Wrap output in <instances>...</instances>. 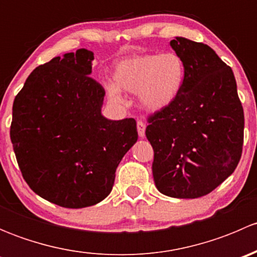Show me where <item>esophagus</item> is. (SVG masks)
Returning <instances> with one entry per match:
<instances>
[{
  "instance_id": "obj_1",
  "label": "esophagus",
  "mask_w": 257,
  "mask_h": 257,
  "mask_svg": "<svg viewBox=\"0 0 257 257\" xmlns=\"http://www.w3.org/2000/svg\"><path fill=\"white\" fill-rule=\"evenodd\" d=\"M137 129H138L139 137H141V138H143V137L145 136V124H144V121H142V120L137 121Z\"/></svg>"
}]
</instances>
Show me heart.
Returning a JSON list of instances; mask_svg holds the SVG:
<instances>
[{"mask_svg": "<svg viewBox=\"0 0 257 257\" xmlns=\"http://www.w3.org/2000/svg\"><path fill=\"white\" fill-rule=\"evenodd\" d=\"M185 76V63L175 52L133 54L115 64L107 92L114 102H121L120 89L137 93L139 107L155 113L177 99Z\"/></svg>", "mask_w": 257, "mask_h": 257, "instance_id": "obj_1", "label": "heart"}]
</instances>
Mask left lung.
<instances>
[{"mask_svg": "<svg viewBox=\"0 0 257 257\" xmlns=\"http://www.w3.org/2000/svg\"><path fill=\"white\" fill-rule=\"evenodd\" d=\"M186 68L180 94L148 118L158 190L178 199L211 193L234 173L243 144V109L232 69L204 43L170 41Z\"/></svg>", "mask_w": 257, "mask_h": 257, "instance_id": "obj_1", "label": "left lung"}]
</instances>
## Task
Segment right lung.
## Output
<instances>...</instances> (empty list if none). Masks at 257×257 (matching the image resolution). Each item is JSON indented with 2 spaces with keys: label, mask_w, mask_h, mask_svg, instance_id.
<instances>
[{
  "label": "right lung",
  "mask_w": 257,
  "mask_h": 257,
  "mask_svg": "<svg viewBox=\"0 0 257 257\" xmlns=\"http://www.w3.org/2000/svg\"><path fill=\"white\" fill-rule=\"evenodd\" d=\"M93 52L54 57L26 79L12 108L10 136L22 177L56 205H95L112 191L115 170L138 141L133 118L102 115L104 88L93 78Z\"/></svg>",
  "instance_id": "obj_1"
}]
</instances>
